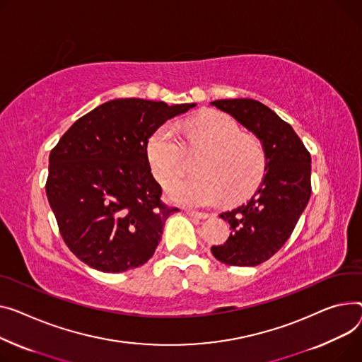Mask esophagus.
<instances>
[{
  "mask_svg": "<svg viewBox=\"0 0 362 362\" xmlns=\"http://www.w3.org/2000/svg\"><path fill=\"white\" fill-rule=\"evenodd\" d=\"M186 212H187V215L194 216V218H199V220H205L209 216L208 212H199V211H194V209H187Z\"/></svg>",
  "mask_w": 362,
  "mask_h": 362,
  "instance_id": "1",
  "label": "esophagus"
}]
</instances>
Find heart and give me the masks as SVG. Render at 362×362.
Here are the masks:
<instances>
[{
    "mask_svg": "<svg viewBox=\"0 0 362 362\" xmlns=\"http://www.w3.org/2000/svg\"><path fill=\"white\" fill-rule=\"evenodd\" d=\"M190 148L204 150L195 164L194 177L173 182L168 198L179 204L206 206L224 197L234 202L256 189L264 172L267 157L257 138L242 134L235 120L221 112H206L186 125ZM153 172L167 183L186 170V151L172 125L158 128L147 147Z\"/></svg>",
    "mask_w": 362,
    "mask_h": 362,
    "instance_id": "1",
    "label": "heart"
}]
</instances>
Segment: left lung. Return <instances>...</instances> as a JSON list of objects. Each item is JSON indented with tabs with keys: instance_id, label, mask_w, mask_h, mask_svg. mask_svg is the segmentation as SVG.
<instances>
[{
	"instance_id": "1",
	"label": "left lung",
	"mask_w": 362,
	"mask_h": 362,
	"mask_svg": "<svg viewBox=\"0 0 362 362\" xmlns=\"http://www.w3.org/2000/svg\"><path fill=\"white\" fill-rule=\"evenodd\" d=\"M260 141L267 164L260 186L249 202L220 214L230 224V237L212 246L215 259L231 267H256L284 245L311 195V157L290 124L252 99L211 102Z\"/></svg>"
}]
</instances>
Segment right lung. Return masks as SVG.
I'll use <instances>...</instances> for the list:
<instances>
[{"mask_svg":"<svg viewBox=\"0 0 362 362\" xmlns=\"http://www.w3.org/2000/svg\"><path fill=\"white\" fill-rule=\"evenodd\" d=\"M197 103L115 99L78 120L49 154L46 197L68 249L90 268L119 274L153 257L165 220L148 139Z\"/></svg>","mask_w":362,"mask_h":362,"instance_id":"obj_1","label":"right lung"}]
</instances>
